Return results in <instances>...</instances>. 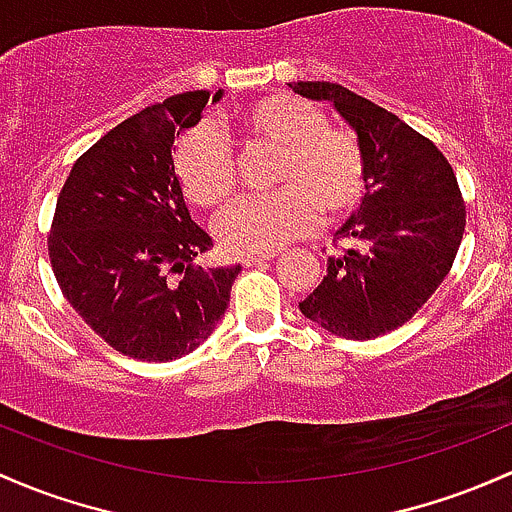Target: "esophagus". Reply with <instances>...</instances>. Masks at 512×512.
Masks as SVG:
<instances>
[{
	"instance_id": "34e87169",
	"label": "esophagus",
	"mask_w": 512,
	"mask_h": 512,
	"mask_svg": "<svg viewBox=\"0 0 512 512\" xmlns=\"http://www.w3.org/2000/svg\"><path fill=\"white\" fill-rule=\"evenodd\" d=\"M265 262H270V257H245V260H242V267H260L265 265Z\"/></svg>"
}]
</instances>
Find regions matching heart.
<instances>
[{"mask_svg":"<svg viewBox=\"0 0 512 512\" xmlns=\"http://www.w3.org/2000/svg\"><path fill=\"white\" fill-rule=\"evenodd\" d=\"M242 142L252 152H277L270 196L240 198L215 220V238L233 257H262L306 238L319 225L348 218L368 191V161L358 137L328 125L321 107L297 95H267L238 117ZM181 191L201 208L233 196L238 164L230 144L211 125L186 129L174 149Z\"/></svg>","mask_w":512,"mask_h":512,"instance_id":"obj_1","label":"heart"}]
</instances>
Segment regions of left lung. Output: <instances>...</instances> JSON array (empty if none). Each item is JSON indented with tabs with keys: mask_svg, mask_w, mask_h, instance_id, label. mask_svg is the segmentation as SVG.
I'll return each mask as SVG.
<instances>
[{
	"mask_svg": "<svg viewBox=\"0 0 512 512\" xmlns=\"http://www.w3.org/2000/svg\"><path fill=\"white\" fill-rule=\"evenodd\" d=\"M289 88L331 100L368 161L363 203L336 233L343 250L299 309L336 336L370 341L407 324L444 282L464 238V198L437 144L385 107L324 80Z\"/></svg>",
	"mask_w": 512,
	"mask_h": 512,
	"instance_id": "8db88e82",
	"label": "left lung"
}]
</instances>
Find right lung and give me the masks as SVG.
<instances>
[{"mask_svg":"<svg viewBox=\"0 0 512 512\" xmlns=\"http://www.w3.org/2000/svg\"><path fill=\"white\" fill-rule=\"evenodd\" d=\"M211 93L171 95L100 137L56 201L48 257L75 314L115 351L176 360L213 333L235 267L193 265L213 247L188 215L174 137L201 120ZM223 98V90L213 102Z\"/></svg>","mask_w":512,"mask_h":512,"instance_id":"obj_1","label":"right lung"}]
</instances>
